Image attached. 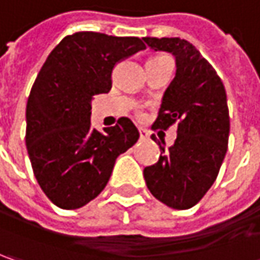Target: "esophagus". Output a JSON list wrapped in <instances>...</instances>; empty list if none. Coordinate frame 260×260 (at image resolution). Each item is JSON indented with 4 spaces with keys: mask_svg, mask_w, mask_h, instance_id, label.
Wrapping results in <instances>:
<instances>
[{
    "mask_svg": "<svg viewBox=\"0 0 260 260\" xmlns=\"http://www.w3.org/2000/svg\"><path fill=\"white\" fill-rule=\"evenodd\" d=\"M140 138H141V140H147V138H148V135H150V132H148V131L147 129H142V128H140Z\"/></svg>",
    "mask_w": 260,
    "mask_h": 260,
    "instance_id": "34e87169",
    "label": "esophagus"
}]
</instances>
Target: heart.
Here are the masks:
<instances>
[{
    "label": "heart",
    "mask_w": 260,
    "mask_h": 260,
    "mask_svg": "<svg viewBox=\"0 0 260 260\" xmlns=\"http://www.w3.org/2000/svg\"><path fill=\"white\" fill-rule=\"evenodd\" d=\"M161 56H164V55H161ZM154 58H158V56H154Z\"/></svg>",
    "instance_id": "1"
}]
</instances>
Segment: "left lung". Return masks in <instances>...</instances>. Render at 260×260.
<instances>
[{
  "label": "left lung",
  "mask_w": 260,
  "mask_h": 260,
  "mask_svg": "<svg viewBox=\"0 0 260 260\" xmlns=\"http://www.w3.org/2000/svg\"><path fill=\"white\" fill-rule=\"evenodd\" d=\"M154 51L176 58V77L164 91L152 129L177 123L175 144L144 169L152 197L175 209H189L215 182L229 147L230 116L225 88L212 65L180 38H144ZM154 141H157L152 137Z\"/></svg>",
  "instance_id": "obj_1"
}]
</instances>
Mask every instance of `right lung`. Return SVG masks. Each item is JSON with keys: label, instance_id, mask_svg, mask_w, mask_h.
Listing matches in <instances>:
<instances>
[{"label": "right lung", "instance_id": "1", "mask_svg": "<svg viewBox=\"0 0 260 260\" xmlns=\"http://www.w3.org/2000/svg\"><path fill=\"white\" fill-rule=\"evenodd\" d=\"M142 49L140 38L77 31L40 68L26 108V147L39 186L56 207L77 209L94 199L119 154L138 141L131 119L99 132L90 115L93 96L112 88L113 67Z\"/></svg>", "mask_w": 260, "mask_h": 260}]
</instances>
